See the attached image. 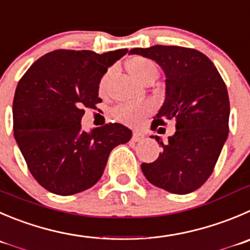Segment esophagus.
Instances as JSON below:
<instances>
[{"label":"esophagus","mask_w":250,"mask_h":250,"mask_svg":"<svg viewBox=\"0 0 250 250\" xmlns=\"http://www.w3.org/2000/svg\"><path fill=\"white\" fill-rule=\"evenodd\" d=\"M144 139H145V136H144V134H141V132L135 131L134 134H132V141L139 142V141H142Z\"/></svg>","instance_id":"obj_1"}]
</instances>
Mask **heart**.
Wrapping results in <instances>:
<instances>
[{
	"label": "heart",
	"mask_w": 250,
	"mask_h": 250,
	"mask_svg": "<svg viewBox=\"0 0 250 250\" xmlns=\"http://www.w3.org/2000/svg\"><path fill=\"white\" fill-rule=\"evenodd\" d=\"M126 67L130 75L139 82H144L147 77L152 75L157 76V67L153 61L142 58V56H135L130 59L126 63ZM106 81H108V75H104L99 81V92H103L105 89ZM151 104L142 102V103L135 104H121L114 109L113 113L114 116L121 123L127 124V125H136L151 111Z\"/></svg>",
	"instance_id": "obj_1"
}]
</instances>
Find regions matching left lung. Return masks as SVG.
<instances>
[{
  "mask_svg": "<svg viewBox=\"0 0 250 250\" xmlns=\"http://www.w3.org/2000/svg\"><path fill=\"white\" fill-rule=\"evenodd\" d=\"M129 54L156 61L165 72L166 98L151 129L175 121L168 142L154 137L163 151L154 162L142 163V173L151 184L173 194L195 191L211 175L228 137L225 82L212 61L195 49L154 45Z\"/></svg>",
  "mask_w": 250,
  "mask_h": 250,
  "instance_id": "1",
  "label": "left lung"
}]
</instances>
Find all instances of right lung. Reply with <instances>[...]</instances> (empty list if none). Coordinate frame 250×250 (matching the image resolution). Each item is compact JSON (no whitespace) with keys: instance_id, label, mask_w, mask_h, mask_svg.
<instances>
[{"instance_id":"obj_1","label":"right lung","mask_w":250,"mask_h":250,"mask_svg":"<svg viewBox=\"0 0 250 250\" xmlns=\"http://www.w3.org/2000/svg\"><path fill=\"white\" fill-rule=\"evenodd\" d=\"M126 52L55 50L38 59L18 82L14 139L32 175L50 192L66 196L92 188L111 149L131 139V130L118 123L89 132L81 125L84 109L102 102L101 78Z\"/></svg>"}]
</instances>
